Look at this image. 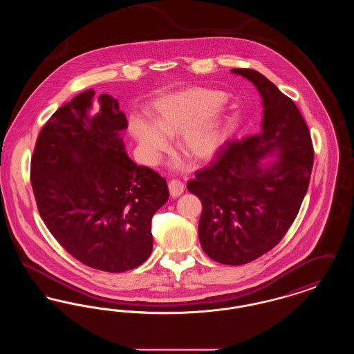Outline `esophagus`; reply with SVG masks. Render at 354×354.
Listing matches in <instances>:
<instances>
[{
  "label": "esophagus",
  "instance_id": "esophagus-1",
  "mask_svg": "<svg viewBox=\"0 0 354 354\" xmlns=\"http://www.w3.org/2000/svg\"><path fill=\"white\" fill-rule=\"evenodd\" d=\"M169 194L172 198H178L183 194L185 191V185L180 182V180H176V179H172L169 180Z\"/></svg>",
  "mask_w": 354,
  "mask_h": 354
}]
</instances>
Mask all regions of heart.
Returning a JSON list of instances; mask_svg holds the SVG:
<instances>
[{
    "instance_id": "1",
    "label": "heart",
    "mask_w": 354,
    "mask_h": 354,
    "mask_svg": "<svg viewBox=\"0 0 354 354\" xmlns=\"http://www.w3.org/2000/svg\"><path fill=\"white\" fill-rule=\"evenodd\" d=\"M153 111L152 123L140 117L130 120L146 165H156L169 149V136L178 133L180 150L196 160L212 159L228 140V98L216 90L188 87L171 93L155 101Z\"/></svg>"
}]
</instances>
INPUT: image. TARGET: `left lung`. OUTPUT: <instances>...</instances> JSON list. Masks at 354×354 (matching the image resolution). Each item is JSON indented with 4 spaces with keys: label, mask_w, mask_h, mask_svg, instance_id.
<instances>
[{
    "label": "left lung",
    "mask_w": 354,
    "mask_h": 354,
    "mask_svg": "<svg viewBox=\"0 0 354 354\" xmlns=\"http://www.w3.org/2000/svg\"><path fill=\"white\" fill-rule=\"evenodd\" d=\"M263 100L259 134L230 140L187 183L203 204L199 240L212 260L241 266L270 251L296 219L313 166V146L297 106L263 74L232 68ZM274 154L277 159L263 164Z\"/></svg>",
    "instance_id": "left-lung-1"
}]
</instances>
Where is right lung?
<instances>
[{
	"mask_svg": "<svg viewBox=\"0 0 354 354\" xmlns=\"http://www.w3.org/2000/svg\"><path fill=\"white\" fill-rule=\"evenodd\" d=\"M86 90L59 107L37 138L30 179L51 235L84 266L124 272L152 251L151 219L169 201L165 178L136 166L123 145L127 119L109 94Z\"/></svg>",
	"mask_w": 354,
	"mask_h": 354,
	"instance_id": "1",
	"label": "right lung"
}]
</instances>
